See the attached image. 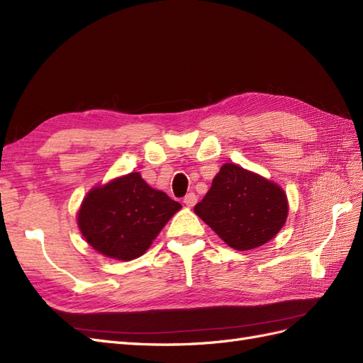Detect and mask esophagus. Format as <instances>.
<instances>
[{
	"instance_id": "1",
	"label": "esophagus",
	"mask_w": 363,
	"mask_h": 363,
	"mask_svg": "<svg viewBox=\"0 0 363 363\" xmlns=\"http://www.w3.org/2000/svg\"><path fill=\"white\" fill-rule=\"evenodd\" d=\"M196 202H198V196L194 193H189L187 196L184 198V203L187 207H194V206H196Z\"/></svg>"
}]
</instances>
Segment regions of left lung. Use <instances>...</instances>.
<instances>
[{"instance_id":"8db88e82","label":"left lung","mask_w":363,"mask_h":363,"mask_svg":"<svg viewBox=\"0 0 363 363\" xmlns=\"http://www.w3.org/2000/svg\"><path fill=\"white\" fill-rule=\"evenodd\" d=\"M194 213L228 247L245 252L279 233L288 216V199L276 182L238 164H224Z\"/></svg>"}]
</instances>
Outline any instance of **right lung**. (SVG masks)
Instances as JSON below:
<instances>
[{"mask_svg":"<svg viewBox=\"0 0 363 363\" xmlns=\"http://www.w3.org/2000/svg\"><path fill=\"white\" fill-rule=\"evenodd\" d=\"M182 206L132 172L93 187L82 199L77 222L86 242L116 261L143 256Z\"/></svg>","mask_w":363,"mask_h":363,"instance_id":"obj_1","label":"right lung"}]
</instances>
